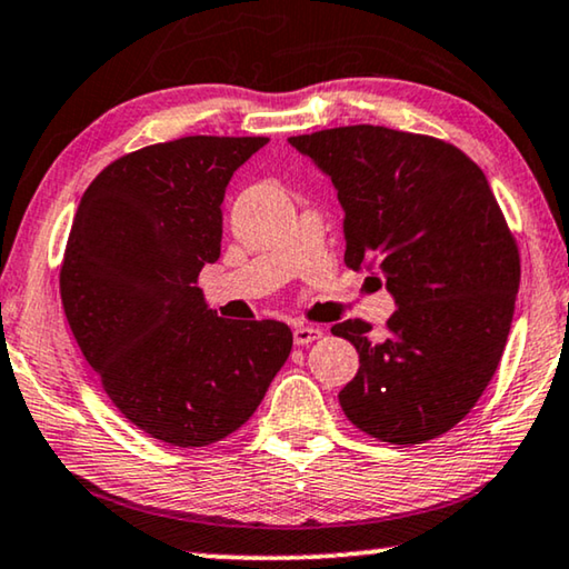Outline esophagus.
I'll list each match as a JSON object with an SVG mask.
<instances>
[{"label":"esophagus","mask_w":569,"mask_h":569,"mask_svg":"<svg viewBox=\"0 0 569 569\" xmlns=\"http://www.w3.org/2000/svg\"><path fill=\"white\" fill-rule=\"evenodd\" d=\"M325 337V332H321L319 327H307V325H299L293 329V342L307 347L311 342H317V339Z\"/></svg>","instance_id":"34e87169"}]
</instances>
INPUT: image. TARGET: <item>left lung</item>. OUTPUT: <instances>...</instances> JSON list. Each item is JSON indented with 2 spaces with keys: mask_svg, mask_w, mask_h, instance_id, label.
<instances>
[{
  "mask_svg": "<svg viewBox=\"0 0 569 569\" xmlns=\"http://www.w3.org/2000/svg\"><path fill=\"white\" fill-rule=\"evenodd\" d=\"M332 176L347 268L376 262L398 309L383 335L345 319L360 370L339 406L388 445L442 437L493 380L511 332L519 244L486 173L431 134L350 124L288 138Z\"/></svg>",
  "mask_w": 569,
  "mask_h": 569,
  "instance_id": "obj_1",
  "label": "left lung"
}]
</instances>
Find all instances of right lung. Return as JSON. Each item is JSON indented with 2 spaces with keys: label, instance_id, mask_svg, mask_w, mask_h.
<instances>
[{
  "label": "right lung",
  "instance_id": "obj_1",
  "mask_svg": "<svg viewBox=\"0 0 569 569\" xmlns=\"http://www.w3.org/2000/svg\"><path fill=\"white\" fill-rule=\"evenodd\" d=\"M266 142L189 134L127 152L73 217L58 278L68 327L117 411L166 445L230 437L291 355L283 321L222 319L199 288L227 183Z\"/></svg>",
  "mask_w": 569,
  "mask_h": 569
}]
</instances>
